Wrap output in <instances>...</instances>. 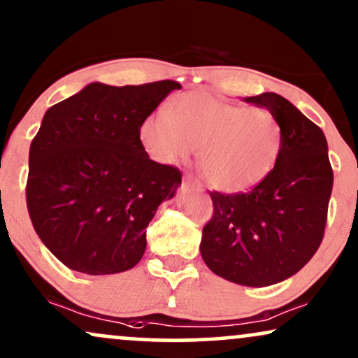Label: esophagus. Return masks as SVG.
<instances>
[{
    "label": "esophagus",
    "instance_id": "esophagus-1",
    "mask_svg": "<svg viewBox=\"0 0 358 358\" xmlns=\"http://www.w3.org/2000/svg\"><path fill=\"white\" fill-rule=\"evenodd\" d=\"M183 182L187 183V185H192L193 188H198V189H201L203 188V185H201V182L198 178H194V176L192 175V173H187L183 176Z\"/></svg>",
    "mask_w": 358,
    "mask_h": 358
}]
</instances>
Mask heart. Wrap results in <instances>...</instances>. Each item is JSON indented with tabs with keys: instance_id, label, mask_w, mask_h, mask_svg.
I'll return each instance as SVG.
<instances>
[{
	"instance_id": "heart-1",
	"label": "heart",
	"mask_w": 358,
	"mask_h": 358,
	"mask_svg": "<svg viewBox=\"0 0 358 358\" xmlns=\"http://www.w3.org/2000/svg\"><path fill=\"white\" fill-rule=\"evenodd\" d=\"M138 137L158 164L185 160L198 145L208 180L223 192L255 188L273 171L282 134L268 108L246 107L210 92L176 94L165 110L142 120Z\"/></svg>"
}]
</instances>
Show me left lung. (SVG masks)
Instances as JSON below:
<instances>
[{
  "instance_id": "8db88e82",
  "label": "left lung",
  "mask_w": 358,
  "mask_h": 358,
  "mask_svg": "<svg viewBox=\"0 0 358 358\" xmlns=\"http://www.w3.org/2000/svg\"><path fill=\"white\" fill-rule=\"evenodd\" d=\"M268 108L282 134L274 169L246 193L210 192L211 220L203 228V261L220 278L264 287L291 278L319 250L334 185L320 127L274 92L246 97Z\"/></svg>"
}]
</instances>
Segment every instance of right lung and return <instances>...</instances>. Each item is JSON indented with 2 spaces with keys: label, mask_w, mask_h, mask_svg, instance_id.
<instances>
[{
  "label": "right lung",
  "mask_w": 358,
  "mask_h": 358,
  "mask_svg": "<svg viewBox=\"0 0 358 358\" xmlns=\"http://www.w3.org/2000/svg\"><path fill=\"white\" fill-rule=\"evenodd\" d=\"M180 87L92 83L46 110L29 148L26 203L41 241L69 269L115 274L142 259L145 228L182 171L150 160L138 129Z\"/></svg>",
  "instance_id": "add662e5"
}]
</instances>
